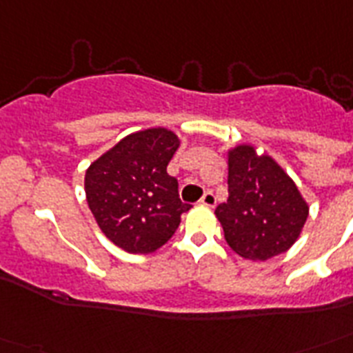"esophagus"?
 I'll return each mask as SVG.
<instances>
[{"label":"esophagus","mask_w":353,"mask_h":353,"mask_svg":"<svg viewBox=\"0 0 353 353\" xmlns=\"http://www.w3.org/2000/svg\"><path fill=\"white\" fill-rule=\"evenodd\" d=\"M199 203L205 205V207H214L216 205V196L210 190H207V192L203 194V198L199 199Z\"/></svg>","instance_id":"34e87169"}]
</instances>
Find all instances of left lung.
I'll return each instance as SVG.
<instances>
[{
  "label": "left lung",
  "mask_w": 353,
  "mask_h": 353,
  "mask_svg": "<svg viewBox=\"0 0 353 353\" xmlns=\"http://www.w3.org/2000/svg\"><path fill=\"white\" fill-rule=\"evenodd\" d=\"M216 218L232 251L263 262L295 243L307 205L271 157L243 144L229 152V198L216 207Z\"/></svg>",
  "instance_id": "left-lung-1"
}]
</instances>
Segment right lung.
<instances>
[{
  "label": "right lung",
  "mask_w": 353,
  "mask_h": 353,
  "mask_svg": "<svg viewBox=\"0 0 353 353\" xmlns=\"http://www.w3.org/2000/svg\"><path fill=\"white\" fill-rule=\"evenodd\" d=\"M179 148L176 133L152 128L132 133L85 172V198L101 231L133 254L154 252L170 240L183 203L166 166Z\"/></svg>",
  "instance_id": "obj_1"
}]
</instances>
